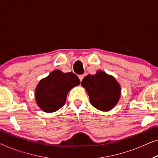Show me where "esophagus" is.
I'll use <instances>...</instances> for the list:
<instances>
[{"label": "esophagus", "instance_id": "1", "mask_svg": "<svg viewBox=\"0 0 158 158\" xmlns=\"http://www.w3.org/2000/svg\"><path fill=\"white\" fill-rule=\"evenodd\" d=\"M78 77H79L80 81H83V77H84V75H78Z\"/></svg>", "mask_w": 158, "mask_h": 158}]
</instances>
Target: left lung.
<instances>
[{
	"label": "left lung",
	"instance_id": "left-lung-1",
	"mask_svg": "<svg viewBox=\"0 0 158 158\" xmlns=\"http://www.w3.org/2000/svg\"><path fill=\"white\" fill-rule=\"evenodd\" d=\"M81 85L87 90L91 104L101 111L113 109L119 99V85L113 77L103 71L88 75L83 79Z\"/></svg>",
	"mask_w": 158,
	"mask_h": 158
}]
</instances>
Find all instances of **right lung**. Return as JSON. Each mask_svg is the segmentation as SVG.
I'll use <instances>...</instances> for the list:
<instances>
[{"label":"right lung","instance_id":"1","mask_svg":"<svg viewBox=\"0 0 158 158\" xmlns=\"http://www.w3.org/2000/svg\"><path fill=\"white\" fill-rule=\"evenodd\" d=\"M80 83L78 77L72 72L53 71L39 83L35 91L36 103L45 112L57 111L64 106L69 90Z\"/></svg>","mask_w":158,"mask_h":158}]
</instances>
